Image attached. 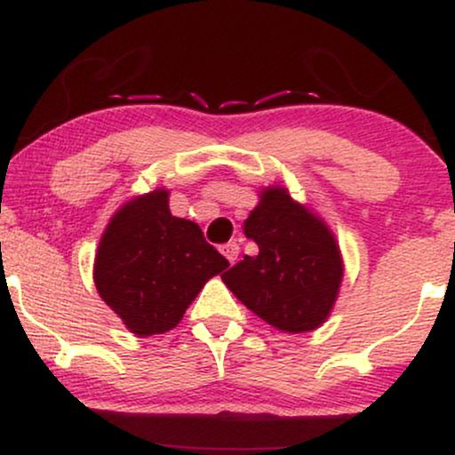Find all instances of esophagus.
I'll return each mask as SVG.
<instances>
[{"mask_svg": "<svg viewBox=\"0 0 455 455\" xmlns=\"http://www.w3.org/2000/svg\"><path fill=\"white\" fill-rule=\"evenodd\" d=\"M220 250H222L224 257H227L228 263H235V260H237V257H239V243H237V242L224 243Z\"/></svg>", "mask_w": 455, "mask_h": 455, "instance_id": "1", "label": "esophagus"}]
</instances>
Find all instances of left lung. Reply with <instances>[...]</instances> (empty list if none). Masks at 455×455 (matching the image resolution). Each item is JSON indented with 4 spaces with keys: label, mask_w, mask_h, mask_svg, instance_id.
<instances>
[{
    "label": "left lung",
    "mask_w": 455,
    "mask_h": 455,
    "mask_svg": "<svg viewBox=\"0 0 455 455\" xmlns=\"http://www.w3.org/2000/svg\"><path fill=\"white\" fill-rule=\"evenodd\" d=\"M243 233L259 245L222 274L254 315L282 331L301 333L325 321L342 282V259L329 228L284 188L260 195Z\"/></svg>",
    "instance_id": "1"
}]
</instances>
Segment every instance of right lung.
I'll return each mask as SVG.
<instances>
[{"label": "right lung", "instance_id": "right-lung-1", "mask_svg": "<svg viewBox=\"0 0 455 455\" xmlns=\"http://www.w3.org/2000/svg\"><path fill=\"white\" fill-rule=\"evenodd\" d=\"M228 260L196 222L169 212V192L134 198L113 216L93 265L98 293L137 336L173 329Z\"/></svg>", "mask_w": 455, "mask_h": 455}]
</instances>
